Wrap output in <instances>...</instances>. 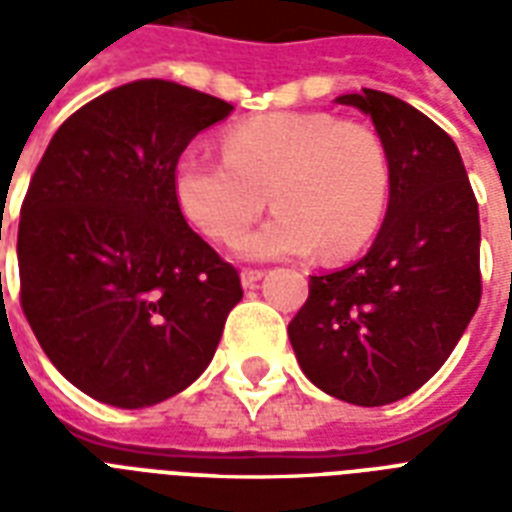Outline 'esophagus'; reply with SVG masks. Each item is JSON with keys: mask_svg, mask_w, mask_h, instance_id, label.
Masks as SVG:
<instances>
[{"mask_svg": "<svg viewBox=\"0 0 512 512\" xmlns=\"http://www.w3.org/2000/svg\"><path fill=\"white\" fill-rule=\"evenodd\" d=\"M260 279H263V271H260V268H244V271H241V284H244V287H255Z\"/></svg>", "mask_w": 512, "mask_h": 512, "instance_id": "1", "label": "esophagus"}]
</instances>
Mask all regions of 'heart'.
<instances>
[{"instance_id":"obj_1","label":"heart","mask_w":512,"mask_h":512,"mask_svg":"<svg viewBox=\"0 0 512 512\" xmlns=\"http://www.w3.org/2000/svg\"><path fill=\"white\" fill-rule=\"evenodd\" d=\"M175 201L207 239H236L265 207L273 217L236 241L249 260L350 257L374 239L390 199L388 148L372 127L327 111H279L225 132L223 156L180 154Z\"/></svg>"}]
</instances>
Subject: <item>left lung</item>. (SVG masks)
<instances>
[{
    "label": "left lung",
    "mask_w": 512,
    "mask_h": 512,
    "mask_svg": "<svg viewBox=\"0 0 512 512\" xmlns=\"http://www.w3.org/2000/svg\"><path fill=\"white\" fill-rule=\"evenodd\" d=\"M388 148L390 199L358 263L311 276L289 321L305 377L356 406L393 404L444 366L481 303L478 201L454 140L380 90L340 95Z\"/></svg>",
    "instance_id": "obj_1"
}]
</instances>
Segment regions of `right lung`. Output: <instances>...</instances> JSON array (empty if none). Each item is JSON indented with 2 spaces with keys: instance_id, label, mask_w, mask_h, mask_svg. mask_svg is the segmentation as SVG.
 Here are the masks:
<instances>
[{
  "instance_id": "1",
  "label": "right lung",
  "mask_w": 512,
  "mask_h": 512,
  "mask_svg": "<svg viewBox=\"0 0 512 512\" xmlns=\"http://www.w3.org/2000/svg\"><path fill=\"white\" fill-rule=\"evenodd\" d=\"M233 106L164 79L103 92L52 135L20 207V308L55 369L103 404L185 390L241 300L239 271L191 231L175 162Z\"/></svg>"
}]
</instances>
